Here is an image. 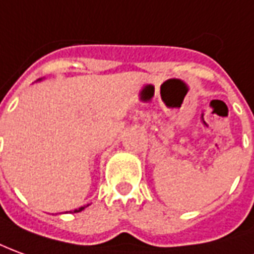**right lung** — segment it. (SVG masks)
<instances>
[{"instance_id": "add662e5", "label": "right lung", "mask_w": 254, "mask_h": 254, "mask_svg": "<svg viewBox=\"0 0 254 254\" xmlns=\"http://www.w3.org/2000/svg\"><path fill=\"white\" fill-rule=\"evenodd\" d=\"M86 206H89V205H85V206H81V207H78V209H75V210H74V213H78V212H81V210H84L85 207ZM70 213H71V212H70Z\"/></svg>"}]
</instances>
